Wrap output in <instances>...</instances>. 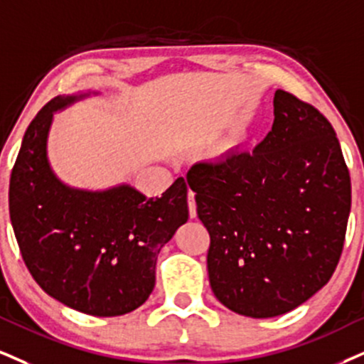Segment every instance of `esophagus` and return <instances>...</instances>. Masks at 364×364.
I'll list each match as a JSON object with an SVG mask.
<instances>
[{
  "instance_id": "esophagus-1",
  "label": "esophagus",
  "mask_w": 364,
  "mask_h": 364,
  "mask_svg": "<svg viewBox=\"0 0 364 364\" xmlns=\"http://www.w3.org/2000/svg\"><path fill=\"white\" fill-rule=\"evenodd\" d=\"M187 203H189V214L191 218L197 216V208H196V194L192 191L187 192Z\"/></svg>"
}]
</instances>
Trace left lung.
I'll return each instance as SVG.
<instances>
[{
    "instance_id": "1",
    "label": "left lung",
    "mask_w": 364,
    "mask_h": 364,
    "mask_svg": "<svg viewBox=\"0 0 364 364\" xmlns=\"http://www.w3.org/2000/svg\"><path fill=\"white\" fill-rule=\"evenodd\" d=\"M272 132L187 173L210 236L209 284L223 306L268 319L324 287L343 253L351 178L334 128L277 89Z\"/></svg>"
}]
</instances>
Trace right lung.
<instances>
[{
	"label": "right lung",
	"mask_w": 364,
	"mask_h": 364,
	"mask_svg": "<svg viewBox=\"0 0 364 364\" xmlns=\"http://www.w3.org/2000/svg\"><path fill=\"white\" fill-rule=\"evenodd\" d=\"M89 96H57L35 116L10 178V218L35 282L64 306L97 317L123 316L150 297L160 250L187 223L178 177L160 197L134 187L65 186L47 159L53 113Z\"/></svg>",
	"instance_id": "obj_1"
}]
</instances>
